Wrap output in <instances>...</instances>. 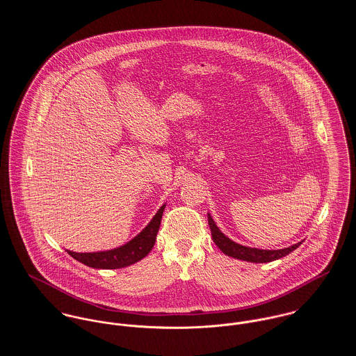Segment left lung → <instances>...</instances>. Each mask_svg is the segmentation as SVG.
Instances as JSON below:
<instances>
[{"mask_svg":"<svg viewBox=\"0 0 356 356\" xmlns=\"http://www.w3.org/2000/svg\"><path fill=\"white\" fill-rule=\"evenodd\" d=\"M208 222L212 231V238H213L214 243L218 246V249L234 259L238 260H243V261H249V263H270L278 259H282L286 254L291 253L294 249H297L301 242H297L289 248L284 249H278V250H266V249H257V248H249V246H243L239 245L234 241H231L228 236H225L220 228L216 225L212 216L208 213Z\"/></svg>","mask_w":356,"mask_h":356,"instance_id":"8db88e82","label":"left lung"}]
</instances>
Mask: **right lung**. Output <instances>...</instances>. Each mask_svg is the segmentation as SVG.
Wrapping results in <instances>:
<instances>
[{
    "instance_id": "add662e5",
    "label": "right lung",
    "mask_w": 356,
    "mask_h": 356,
    "mask_svg": "<svg viewBox=\"0 0 356 356\" xmlns=\"http://www.w3.org/2000/svg\"><path fill=\"white\" fill-rule=\"evenodd\" d=\"M163 209L165 204L158 209V212L151 218V221L143 228L142 232H139L135 238H132L129 242L120 248L93 253H76L67 250V253L76 261L97 270H117L132 266L144 259L154 248Z\"/></svg>"
}]
</instances>
